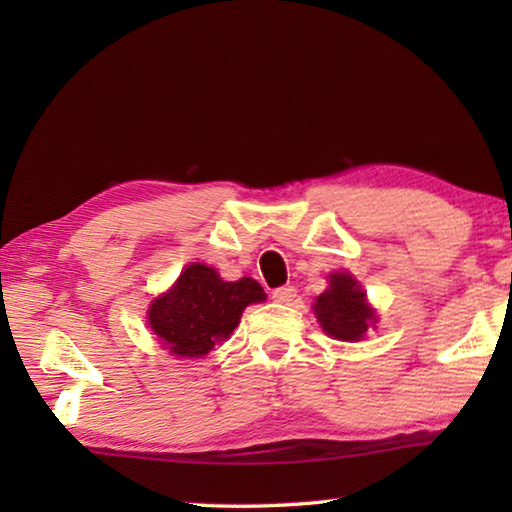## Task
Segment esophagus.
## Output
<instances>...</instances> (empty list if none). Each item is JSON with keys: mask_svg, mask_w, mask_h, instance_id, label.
Instances as JSON below:
<instances>
[{"mask_svg": "<svg viewBox=\"0 0 512 512\" xmlns=\"http://www.w3.org/2000/svg\"><path fill=\"white\" fill-rule=\"evenodd\" d=\"M296 296H298V291H296V287H291V284L273 291V300L275 302H282V305H291L293 298H296Z\"/></svg>", "mask_w": 512, "mask_h": 512, "instance_id": "34e87169", "label": "esophagus"}]
</instances>
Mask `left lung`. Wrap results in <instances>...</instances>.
<instances>
[{
	"label": "left lung",
	"instance_id": "1",
	"mask_svg": "<svg viewBox=\"0 0 512 512\" xmlns=\"http://www.w3.org/2000/svg\"><path fill=\"white\" fill-rule=\"evenodd\" d=\"M314 314L325 334L339 341H361L368 327H375V309L368 305L366 291L350 273L329 275V287L314 302Z\"/></svg>",
	"mask_w": 512,
	"mask_h": 512
}]
</instances>
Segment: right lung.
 Wrapping results in <instances>:
<instances>
[{"mask_svg": "<svg viewBox=\"0 0 512 512\" xmlns=\"http://www.w3.org/2000/svg\"><path fill=\"white\" fill-rule=\"evenodd\" d=\"M266 300L253 277L225 282L216 268L189 264L176 284L149 307L153 334L171 354L183 359L205 357L216 343L228 339L248 305Z\"/></svg>", "mask_w": 512, "mask_h": 512, "instance_id": "1", "label": "right lung"}]
</instances>
